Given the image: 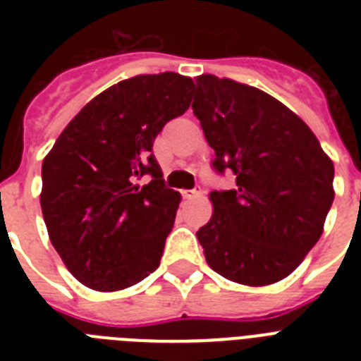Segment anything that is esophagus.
Segmentation results:
<instances>
[{"instance_id":"1","label":"esophagus","mask_w":361,"mask_h":361,"mask_svg":"<svg viewBox=\"0 0 361 361\" xmlns=\"http://www.w3.org/2000/svg\"><path fill=\"white\" fill-rule=\"evenodd\" d=\"M181 195H183V198H187V200H192V198L202 197V191H200V189H185V191H181Z\"/></svg>"}]
</instances>
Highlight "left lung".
I'll use <instances>...</instances> for the list:
<instances>
[{
  "mask_svg": "<svg viewBox=\"0 0 361 361\" xmlns=\"http://www.w3.org/2000/svg\"><path fill=\"white\" fill-rule=\"evenodd\" d=\"M192 112L236 189L209 192L212 219L197 232L206 262L225 279L264 286L290 275L324 231L334 163L302 118L258 87L197 78Z\"/></svg>",
  "mask_w": 361,
  "mask_h": 361,
  "instance_id": "8db88e82",
  "label": "left lung"
}]
</instances>
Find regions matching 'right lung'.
Returning <instances> with one entry per match:
<instances>
[{
	"mask_svg": "<svg viewBox=\"0 0 361 361\" xmlns=\"http://www.w3.org/2000/svg\"><path fill=\"white\" fill-rule=\"evenodd\" d=\"M192 87L178 73L118 82L71 120L42 161L48 236L82 285L121 290L157 269L181 195L164 187L152 147L189 109ZM142 175L152 178L146 186Z\"/></svg>",
	"mask_w": 361,
	"mask_h": 361,
	"instance_id": "right-lung-1",
	"label": "right lung"
}]
</instances>
